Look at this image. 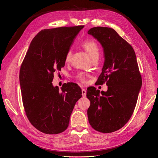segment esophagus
Here are the masks:
<instances>
[{
	"label": "esophagus",
	"instance_id": "34e87169",
	"mask_svg": "<svg viewBox=\"0 0 158 158\" xmlns=\"http://www.w3.org/2000/svg\"><path fill=\"white\" fill-rule=\"evenodd\" d=\"M82 94L83 97H85V95H86V90L82 88Z\"/></svg>",
	"mask_w": 158,
	"mask_h": 158
}]
</instances>
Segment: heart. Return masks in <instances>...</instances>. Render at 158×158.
<instances>
[{
    "label": "heart",
    "instance_id": "obj_1",
    "mask_svg": "<svg viewBox=\"0 0 158 158\" xmlns=\"http://www.w3.org/2000/svg\"><path fill=\"white\" fill-rule=\"evenodd\" d=\"M82 46L84 47L85 51L88 52L92 60L98 58L99 55V48L96 42L92 40H86L82 43ZM72 51L70 49H69L66 51L65 54L64 60L66 63H69L70 61ZM75 78L80 81V82L84 84L86 82V74H85L83 73H78L76 74Z\"/></svg>",
    "mask_w": 158,
    "mask_h": 158
}]
</instances>
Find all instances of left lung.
Listing matches in <instances>:
<instances>
[{"label":"left lung","instance_id":"1","mask_svg":"<svg viewBox=\"0 0 158 158\" xmlns=\"http://www.w3.org/2000/svg\"><path fill=\"white\" fill-rule=\"evenodd\" d=\"M102 44L104 65L96 83H106L107 92L87 89L90 101L88 121L95 131H116L125 126L135 109L142 85V76L132 47L113 28L94 27L88 31Z\"/></svg>","mask_w":158,"mask_h":158}]
</instances>
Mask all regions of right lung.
<instances>
[{"instance_id":"add662e5","label":"right lung","mask_w":158,"mask_h":158,"mask_svg":"<svg viewBox=\"0 0 158 158\" xmlns=\"http://www.w3.org/2000/svg\"><path fill=\"white\" fill-rule=\"evenodd\" d=\"M84 26L41 30L31 41L21 64L20 83L23 106L31 125L48 135L64 131L82 90L73 82L59 91L52 82L65 64L64 56Z\"/></svg>"}]
</instances>
